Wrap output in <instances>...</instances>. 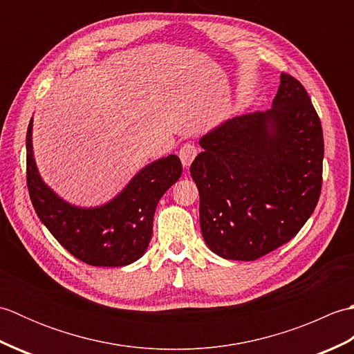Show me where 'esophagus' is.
Here are the masks:
<instances>
[{
	"label": "esophagus",
	"instance_id": "obj_1",
	"mask_svg": "<svg viewBox=\"0 0 354 354\" xmlns=\"http://www.w3.org/2000/svg\"><path fill=\"white\" fill-rule=\"evenodd\" d=\"M196 155H198V146L194 145V142H190V141L184 142L181 149H179V158H181V161L185 167H189L194 158H196Z\"/></svg>",
	"mask_w": 354,
	"mask_h": 354
}]
</instances>
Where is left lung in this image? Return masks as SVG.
I'll list each match as a JSON object with an SVG mask.
<instances>
[{
	"label": "left lung",
	"instance_id": "8db88e82",
	"mask_svg": "<svg viewBox=\"0 0 354 354\" xmlns=\"http://www.w3.org/2000/svg\"><path fill=\"white\" fill-rule=\"evenodd\" d=\"M272 104L205 135L190 165L202 237L223 259L257 260L288 243L319 201L324 137L310 97L281 73Z\"/></svg>",
	"mask_w": 354,
	"mask_h": 354
}]
</instances>
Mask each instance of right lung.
Instances as JSON below:
<instances>
[{"label": "right lung", "mask_w": 354, "mask_h": 354, "mask_svg": "<svg viewBox=\"0 0 354 354\" xmlns=\"http://www.w3.org/2000/svg\"><path fill=\"white\" fill-rule=\"evenodd\" d=\"M26 147L27 189L33 208L66 251L86 265L114 268L129 265L146 252L158 202L183 173L176 155L149 164L109 204L85 209L66 204L41 181L32 149V120Z\"/></svg>", "instance_id": "1"}]
</instances>
